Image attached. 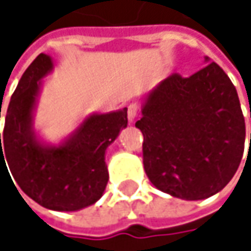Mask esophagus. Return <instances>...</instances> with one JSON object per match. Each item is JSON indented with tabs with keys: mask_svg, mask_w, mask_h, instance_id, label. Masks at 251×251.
Listing matches in <instances>:
<instances>
[{
	"mask_svg": "<svg viewBox=\"0 0 251 251\" xmlns=\"http://www.w3.org/2000/svg\"><path fill=\"white\" fill-rule=\"evenodd\" d=\"M138 113H139V107H138V104L132 103V104H129V106H127V121H129V122H133V121L136 119Z\"/></svg>",
	"mask_w": 251,
	"mask_h": 251,
	"instance_id": "1",
	"label": "esophagus"
}]
</instances>
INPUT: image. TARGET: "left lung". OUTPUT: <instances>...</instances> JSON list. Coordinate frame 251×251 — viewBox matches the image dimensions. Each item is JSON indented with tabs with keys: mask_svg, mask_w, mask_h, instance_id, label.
Here are the masks:
<instances>
[{
	"mask_svg": "<svg viewBox=\"0 0 251 251\" xmlns=\"http://www.w3.org/2000/svg\"><path fill=\"white\" fill-rule=\"evenodd\" d=\"M208 65L189 78L173 74L152 88L135 126L144 135V169L161 192L201 201L235 175L246 139L237 90L223 68ZM251 145V133H250Z\"/></svg>",
	"mask_w": 251,
	"mask_h": 251,
	"instance_id": "1",
	"label": "left lung"
}]
</instances>
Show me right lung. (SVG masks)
I'll list each match as a JSON object with an SVG mask.
<instances>
[{
    "instance_id": "right-lung-1",
    "label": "right lung",
    "mask_w": 251,
    "mask_h": 251,
    "mask_svg": "<svg viewBox=\"0 0 251 251\" xmlns=\"http://www.w3.org/2000/svg\"><path fill=\"white\" fill-rule=\"evenodd\" d=\"M52 70V58L40 53L20 78L7 109L2 145L0 133V167L7 160L20 189L43 208L71 212L101 198L109 180L106 150L127 126V109L88 115L58 145L42 141L33 118L43 78Z\"/></svg>"
}]
</instances>
